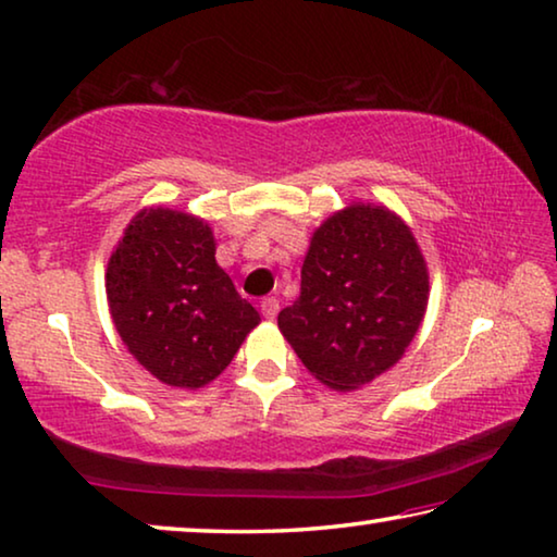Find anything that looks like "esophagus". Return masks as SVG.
Segmentation results:
<instances>
[{
	"instance_id": "esophagus-1",
	"label": "esophagus",
	"mask_w": 557,
	"mask_h": 557,
	"mask_svg": "<svg viewBox=\"0 0 557 557\" xmlns=\"http://www.w3.org/2000/svg\"><path fill=\"white\" fill-rule=\"evenodd\" d=\"M261 313L267 315L269 321H273L278 315V298L276 296H267L261 298Z\"/></svg>"
}]
</instances>
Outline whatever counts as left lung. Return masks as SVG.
Here are the masks:
<instances>
[{"instance_id":"8db88e82","label":"left lung","mask_w":557,"mask_h":557,"mask_svg":"<svg viewBox=\"0 0 557 557\" xmlns=\"http://www.w3.org/2000/svg\"><path fill=\"white\" fill-rule=\"evenodd\" d=\"M428 306V271L396 213L354 203L315 231L301 296L278 329L315 379L336 391L373 381L404 356Z\"/></svg>"}]
</instances>
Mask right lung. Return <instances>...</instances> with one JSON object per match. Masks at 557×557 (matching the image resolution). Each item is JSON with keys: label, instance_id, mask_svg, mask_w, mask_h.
<instances>
[{"label": "right lung", "instance_id": "1", "mask_svg": "<svg viewBox=\"0 0 557 557\" xmlns=\"http://www.w3.org/2000/svg\"><path fill=\"white\" fill-rule=\"evenodd\" d=\"M209 224L182 211L136 213L107 269V298L119 336L151 375L201 388L259 326L216 263Z\"/></svg>", "mask_w": 557, "mask_h": 557}]
</instances>
